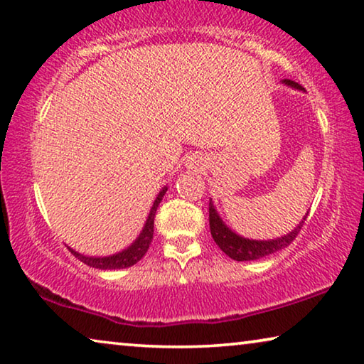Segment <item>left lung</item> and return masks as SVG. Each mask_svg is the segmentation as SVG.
<instances>
[{
  "mask_svg": "<svg viewBox=\"0 0 364 364\" xmlns=\"http://www.w3.org/2000/svg\"><path fill=\"white\" fill-rule=\"evenodd\" d=\"M284 85L296 87V89H303L298 82H294L291 80H284ZM307 215L303 218V221L296 226L291 232H288L287 236H282L278 239H272V240H252V239H245L237 236L236 232H232L229 229L220 215L216 213L213 203L210 201V231L211 236H213L215 242L218 247H220L223 252L226 255L231 257V259L237 260V262H245V260H257L262 259V257L270 255L277 250H282L284 247H288L289 244L293 242L298 236L301 228H303L304 221H306Z\"/></svg>",
  "mask_w": 364,
  "mask_h": 364,
  "instance_id": "1",
  "label": "left lung"
}]
</instances>
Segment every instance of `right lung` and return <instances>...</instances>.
Here are the masks:
<instances>
[{
    "mask_svg": "<svg viewBox=\"0 0 364 364\" xmlns=\"http://www.w3.org/2000/svg\"><path fill=\"white\" fill-rule=\"evenodd\" d=\"M166 190H167V187L161 190L158 198L154 200L153 208H151L149 216L146 220V225H144L143 231L139 232V236L136 237L135 242L130 245V247H127L125 250H122V252L109 255V257H87V255H82L80 252H76V250H73L71 247H68L71 250V254L75 255L76 259H80L82 264H86L92 268H99V270H117V268H127V267L135 265L136 262L141 260V257L148 252L151 240H153L156 210H158V206L161 203V200H163V197H164Z\"/></svg>",
    "mask_w": 364,
    "mask_h": 364,
    "instance_id": "add662e5",
    "label": "right lung"
}]
</instances>
